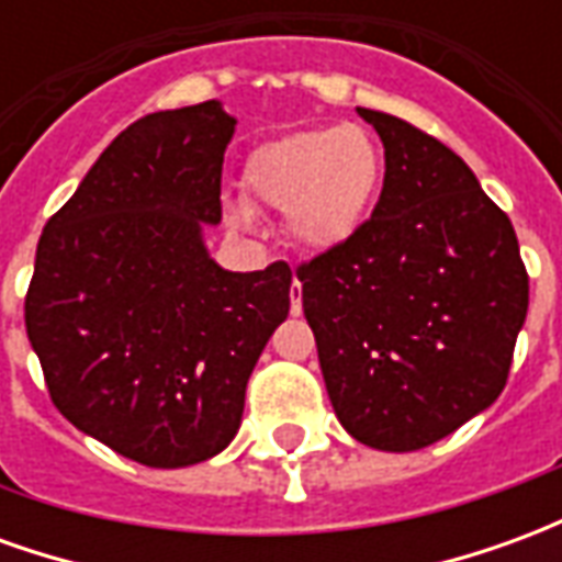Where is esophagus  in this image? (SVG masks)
I'll return each mask as SVG.
<instances>
[{"label": "esophagus", "instance_id": "34e87169", "mask_svg": "<svg viewBox=\"0 0 562 562\" xmlns=\"http://www.w3.org/2000/svg\"><path fill=\"white\" fill-rule=\"evenodd\" d=\"M289 297H292V316H301L304 313V306H301V282L294 280L292 289H289Z\"/></svg>", "mask_w": 562, "mask_h": 562}]
</instances>
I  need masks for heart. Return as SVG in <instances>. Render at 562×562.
<instances>
[{
    "mask_svg": "<svg viewBox=\"0 0 562 562\" xmlns=\"http://www.w3.org/2000/svg\"><path fill=\"white\" fill-rule=\"evenodd\" d=\"M379 183V149L358 126L282 135L261 144L244 168L246 201L285 210L289 237L313 252H330L361 232ZM237 222H246L244 213Z\"/></svg>",
    "mask_w": 562,
    "mask_h": 562,
    "instance_id": "heart-1",
    "label": "heart"
}]
</instances>
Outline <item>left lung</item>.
<instances>
[{"label":"left lung","mask_w":562,"mask_h":562,"mask_svg":"<svg viewBox=\"0 0 562 562\" xmlns=\"http://www.w3.org/2000/svg\"><path fill=\"white\" fill-rule=\"evenodd\" d=\"M385 147L373 216L297 268L330 406L379 451H418L506 389L530 280L503 210L458 153L358 108Z\"/></svg>","instance_id":"8db88e82"}]
</instances>
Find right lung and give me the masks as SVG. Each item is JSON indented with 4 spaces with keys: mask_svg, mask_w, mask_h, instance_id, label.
<instances>
[{
    "mask_svg": "<svg viewBox=\"0 0 562 562\" xmlns=\"http://www.w3.org/2000/svg\"><path fill=\"white\" fill-rule=\"evenodd\" d=\"M237 120L220 102L140 116L47 220L26 334L50 401L116 454L177 470L220 454L246 382L289 316L285 261L222 270V159Z\"/></svg>",
    "mask_w": 562,
    "mask_h": 562,
    "instance_id": "obj_1",
    "label": "right lung"
}]
</instances>
